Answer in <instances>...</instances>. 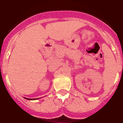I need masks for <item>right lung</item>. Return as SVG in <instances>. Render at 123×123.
<instances>
[{
    "instance_id": "add662e5",
    "label": "right lung",
    "mask_w": 123,
    "mask_h": 123,
    "mask_svg": "<svg viewBox=\"0 0 123 123\" xmlns=\"http://www.w3.org/2000/svg\"><path fill=\"white\" fill-rule=\"evenodd\" d=\"M26 99H28V100H35V99H30V98H26Z\"/></svg>"
}]
</instances>
